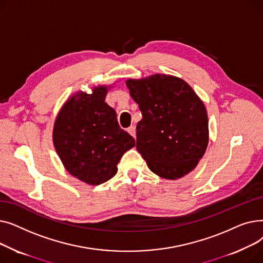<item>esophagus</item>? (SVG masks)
<instances>
[{
	"mask_svg": "<svg viewBox=\"0 0 263 263\" xmlns=\"http://www.w3.org/2000/svg\"><path fill=\"white\" fill-rule=\"evenodd\" d=\"M128 132L135 139V133H136V132H135V127H134V126L129 127V128H128Z\"/></svg>",
	"mask_w": 263,
	"mask_h": 263,
	"instance_id": "obj_1",
	"label": "esophagus"
}]
</instances>
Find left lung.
Returning a JSON list of instances; mask_svg holds the SVG:
<instances>
[{"mask_svg":"<svg viewBox=\"0 0 263 263\" xmlns=\"http://www.w3.org/2000/svg\"><path fill=\"white\" fill-rule=\"evenodd\" d=\"M143 118L136 126V149L156 175L175 180L196 167L209 142L204 104L182 79L155 74L128 80Z\"/></svg>","mask_w":263,"mask_h":263,"instance_id":"left-lung-1","label":"left lung"}]
</instances>
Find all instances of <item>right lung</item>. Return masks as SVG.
I'll return each instance as SVG.
<instances>
[{
	"label": "right lung",
	"instance_id": "obj_1",
	"mask_svg": "<svg viewBox=\"0 0 263 263\" xmlns=\"http://www.w3.org/2000/svg\"><path fill=\"white\" fill-rule=\"evenodd\" d=\"M107 88L95 87L69 99L57 117L53 143L66 170L81 181L99 185L113 178L117 164L135 146L105 102Z\"/></svg>",
	"mask_w": 263,
	"mask_h": 263
}]
</instances>
